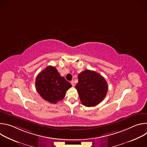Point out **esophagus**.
<instances>
[{
  "label": "esophagus",
  "instance_id": "34e87169",
  "mask_svg": "<svg viewBox=\"0 0 147 147\" xmlns=\"http://www.w3.org/2000/svg\"><path fill=\"white\" fill-rule=\"evenodd\" d=\"M71 85H72V86L73 87H74V86H75V84H74V81H73V80H72V81H71Z\"/></svg>",
  "mask_w": 147,
  "mask_h": 147
}]
</instances>
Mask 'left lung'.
Masks as SVG:
<instances>
[{"instance_id":"obj_1","label":"left lung","mask_w":147,"mask_h":147,"mask_svg":"<svg viewBox=\"0 0 147 147\" xmlns=\"http://www.w3.org/2000/svg\"><path fill=\"white\" fill-rule=\"evenodd\" d=\"M78 79L76 88L81 103L84 106L95 107L106 96L108 90V84L99 73L86 70L78 74Z\"/></svg>"}]
</instances>
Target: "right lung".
Listing matches in <instances>:
<instances>
[{"instance_id":"add662e5","label":"right lung","mask_w":147,"mask_h":147,"mask_svg":"<svg viewBox=\"0 0 147 147\" xmlns=\"http://www.w3.org/2000/svg\"><path fill=\"white\" fill-rule=\"evenodd\" d=\"M35 86L40 96L52 103L63 99L66 91L71 87V84L61 77L57 69L52 66L47 67L38 74Z\"/></svg>"}]
</instances>
